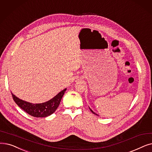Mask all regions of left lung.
<instances>
[{
  "mask_svg": "<svg viewBox=\"0 0 152 152\" xmlns=\"http://www.w3.org/2000/svg\"><path fill=\"white\" fill-rule=\"evenodd\" d=\"M89 109H90V110H91V112H92V114H95V115H97V116H99V115H97V114H96V113H94V111H92V109H91V108H90V107H89Z\"/></svg>",
  "mask_w": 152,
  "mask_h": 152,
  "instance_id": "left-lung-1",
  "label": "left lung"
}]
</instances>
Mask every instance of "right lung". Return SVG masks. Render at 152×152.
Returning <instances> with one entry per match:
<instances>
[{
  "instance_id": "1",
  "label": "right lung",
  "mask_w": 152,
  "mask_h": 152,
  "mask_svg": "<svg viewBox=\"0 0 152 152\" xmlns=\"http://www.w3.org/2000/svg\"><path fill=\"white\" fill-rule=\"evenodd\" d=\"M66 91V88L60 91L50 100L38 104H33L25 101L17 97L12 92L11 93L15 102L29 115L35 117H47L53 114L56 111Z\"/></svg>"
}]
</instances>
